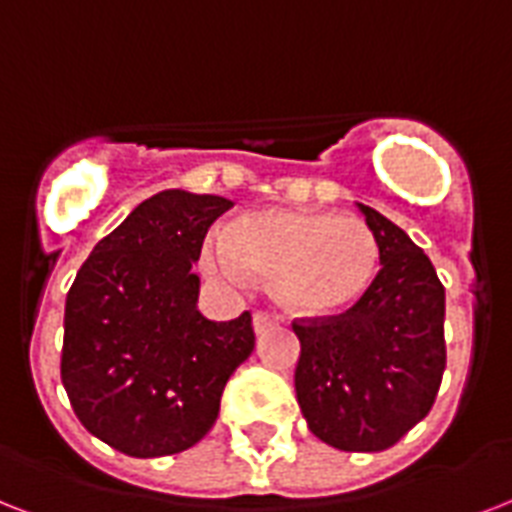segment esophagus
Masks as SVG:
<instances>
[{
    "label": "esophagus",
    "instance_id": "esophagus-1",
    "mask_svg": "<svg viewBox=\"0 0 512 512\" xmlns=\"http://www.w3.org/2000/svg\"><path fill=\"white\" fill-rule=\"evenodd\" d=\"M277 323V315H272V312H253V331L256 334H264L267 328H272Z\"/></svg>",
    "mask_w": 512,
    "mask_h": 512
}]
</instances>
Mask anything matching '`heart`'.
<instances>
[{"label":"heart","mask_w":512,"mask_h":512,"mask_svg":"<svg viewBox=\"0 0 512 512\" xmlns=\"http://www.w3.org/2000/svg\"><path fill=\"white\" fill-rule=\"evenodd\" d=\"M202 264L224 283L269 277L277 301L326 318L355 307L379 272V243L366 221L323 211L267 208L213 235Z\"/></svg>","instance_id":"heart-1"}]
</instances>
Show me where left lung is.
<instances>
[{"label":"left lung","instance_id":"1","mask_svg":"<svg viewBox=\"0 0 512 512\" xmlns=\"http://www.w3.org/2000/svg\"><path fill=\"white\" fill-rule=\"evenodd\" d=\"M379 243V275L334 318L293 320L296 400L307 427L342 451H384L430 414L443 368L446 291L419 245L360 205Z\"/></svg>","mask_w":512,"mask_h":512}]
</instances>
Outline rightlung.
Segmentation results:
<instances>
[{
	"label": "right lung",
	"mask_w": 512,
	"mask_h": 512,
	"mask_svg": "<svg viewBox=\"0 0 512 512\" xmlns=\"http://www.w3.org/2000/svg\"><path fill=\"white\" fill-rule=\"evenodd\" d=\"M229 208L216 194H154L71 283L61 382L87 433L128 457H168L202 441L229 376L253 352L251 312L216 323L197 310L192 264Z\"/></svg>",
	"instance_id": "add662e5"
}]
</instances>
